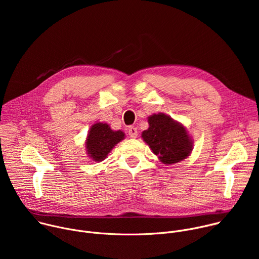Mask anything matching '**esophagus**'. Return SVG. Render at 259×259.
<instances>
[{
    "mask_svg": "<svg viewBox=\"0 0 259 259\" xmlns=\"http://www.w3.org/2000/svg\"><path fill=\"white\" fill-rule=\"evenodd\" d=\"M128 134H129V136H130V137H132V138H136V137H137V135H138L137 128H136V127H134V126L129 127V129H128Z\"/></svg>",
    "mask_w": 259,
    "mask_h": 259,
    "instance_id": "obj_1",
    "label": "esophagus"
}]
</instances>
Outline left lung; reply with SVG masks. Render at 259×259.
<instances>
[{
	"mask_svg": "<svg viewBox=\"0 0 259 259\" xmlns=\"http://www.w3.org/2000/svg\"><path fill=\"white\" fill-rule=\"evenodd\" d=\"M149 129L141 137L164 164H175L190 156L193 141L183 125L159 113L149 117Z\"/></svg>",
	"mask_w": 259,
	"mask_h": 259,
	"instance_id": "1",
	"label": "left lung"
}]
</instances>
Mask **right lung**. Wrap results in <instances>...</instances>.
Here are the masks:
<instances>
[{"label": "right lung", "mask_w": 259, "mask_h": 259, "mask_svg": "<svg viewBox=\"0 0 259 259\" xmlns=\"http://www.w3.org/2000/svg\"><path fill=\"white\" fill-rule=\"evenodd\" d=\"M124 138L121 130L114 131L106 123H96L91 126L86 139L87 154L95 162H101Z\"/></svg>", "instance_id": "add662e5"}]
</instances>
